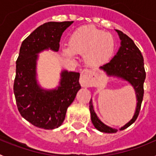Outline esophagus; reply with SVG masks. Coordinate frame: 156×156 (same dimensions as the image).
I'll return each instance as SVG.
<instances>
[{
  "instance_id": "34e87169",
  "label": "esophagus",
  "mask_w": 156,
  "mask_h": 156,
  "mask_svg": "<svg viewBox=\"0 0 156 156\" xmlns=\"http://www.w3.org/2000/svg\"><path fill=\"white\" fill-rule=\"evenodd\" d=\"M81 76H80V83L82 86L86 87L88 86L91 83L92 76H94L93 73L90 69H84L81 72Z\"/></svg>"
}]
</instances>
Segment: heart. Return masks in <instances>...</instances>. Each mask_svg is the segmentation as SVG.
Here are the masks:
<instances>
[{
  "instance_id": "obj_1",
  "label": "heart",
  "mask_w": 156,
  "mask_h": 156,
  "mask_svg": "<svg viewBox=\"0 0 156 156\" xmlns=\"http://www.w3.org/2000/svg\"><path fill=\"white\" fill-rule=\"evenodd\" d=\"M115 48L113 37L93 26H83L72 34L69 47L63 51L69 58L74 54L86 55V61L92 66H100L111 58Z\"/></svg>"
}]
</instances>
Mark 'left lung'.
<instances>
[{"instance_id": "1", "label": "left lung", "mask_w": 156, "mask_h": 156, "mask_svg": "<svg viewBox=\"0 0 156 156\" xmlns=\"http://www.w3.org/2000/svg\"><path fill=\"white\" fill-rule=\"evenodd\" d=\"M115 31L121 41L119 51L109 62L100 66V69L108 76L118 77L127 81L132 85L135 90L137 102L134 115L127 123L119 128V130H122L133 123L138 116L144 96V82L146 73L144 58L138 48L135 45L134 42L122 31L118 30H115ZM89 104L90 118L94 127L99 131L104 133H116L118 129L105 125L98 117L94 110L92 99H90Z\"/></svg>"}]
</instances>
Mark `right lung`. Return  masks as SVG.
Masks as SVG:
<instances>
[{"label": "right lung", "instance_id": "add662e5", "mask_svg": "<svg viewBox=\"0 0 156 156\" xmlns=\"http://www.w3.org/2000/svg\"><path fill=\"white\" fill-rule=\"evenodd\" d=\"M71 22H49L37 27L23 41L16 61L14 94L18 109L34 126L53 129L62 124L66 111L81 88L80 73L62 70L59 85L45 90L37 80L38 54L44 50L58 51L62 33Z\"/></svg>", "mask_w": 156, "mask_h": 156}]
</instances>
